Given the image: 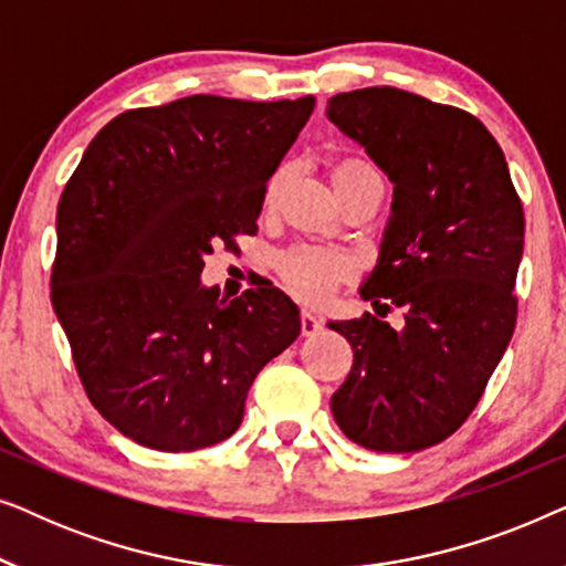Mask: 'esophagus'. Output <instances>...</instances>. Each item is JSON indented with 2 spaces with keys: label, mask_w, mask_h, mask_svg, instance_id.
Instances as JSON below:
<instances>
[{
  "label": "esophagus",
  "mask_w": 566,
  "mask_h": 566,
  "mask_svg": "<svg viewBox=\"0 0 566 566\" xmlns=\"http://www.w3.org/2000/svg\"><path fill=\"white\" fill-rule=\"evenodd\" d=\"M322 327H324V322L319 319V316H314L312 312H301V335L314 337V335H319Z\"/></svg>",
  "instance_id": "esophagus-1"
}]
</instances>
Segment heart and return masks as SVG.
Returning a JSON list of instances; mask_svg holds the SVG:
<instances>
[{"label":"heart","mask_w":566,"mask_h":566,"mask_svg":"<svg viewBox=\"0 0 566 566\" xmlns=\"http://www.w3.org/2000/svg\"><path fill=\"white\" fill-rule=\"evenodd\" d=\"M376 172L366 161H345L337 167V172ZM285 172L273 175L268 182V198H275L277 188H281ZM277 270H281L283 281L289 289L304 301H319L350 273V262L343 254L319 250V247H291L289 252L281 254L277 260Z\"/></svg>","instance_id":"heart-1"}]
</instances>
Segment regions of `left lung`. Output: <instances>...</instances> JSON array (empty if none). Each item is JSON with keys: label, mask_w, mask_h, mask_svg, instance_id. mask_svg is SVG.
I'll list each match as a JSON object with an SVG mask.
<instances>
[{"label": "left lung", "mask_w": 566, "mask_h": 566, "mask_svg": "<svg viewBox=\"0 0 566 566\" xmlns=\"http://www.w3.org/2000/svg\"><path fill=\"white\" fill-rule=\"evenodd\" d=\"M327 118L394 182L381 258L360 296L376 314L329 322L353 347L332 415L353 443L415 453L474 412L517 319L523 206L484 123L397 87L335 95Z\"/></svg>", "instance_id": "obj_1"}]
</instances>
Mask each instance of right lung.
<instances>
[{
    "label": "right lung",
    "mask_w": 566,
    "mask_h": 566,
    "mask_svg": "<svg viewBox=\"0 0 566 566\" xmlns=\"http://www.w3.org/2000/svg\"><path fill=\"white\" fill-rule=\"evenodd\" d=\"M312 95H192L113 118L69 177L51 301L92 407L154 451L227 440L268 360L301 332L273 283L219 298L200 285L213 244L258 231L268 180Z\"/></svg>",
    "instance_id": "1"
}]
</instances>
